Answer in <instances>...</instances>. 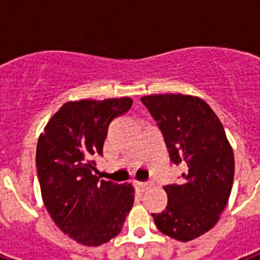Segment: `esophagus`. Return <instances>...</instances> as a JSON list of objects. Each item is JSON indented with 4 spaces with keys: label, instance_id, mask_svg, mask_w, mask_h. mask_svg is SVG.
<instances>
[{
    "label": "esophagus",
    "instance_id": "esophagus-1",
    "mask_svg": "<svg viewBox=\"0 0 260 260\" xmlns=\"http://www.w3.org/2000/svg\"><path fill=\"white\" fill-rule=\"evenodd\" d=\"M152 181H148V182H137V187L141 191H146V190H148L152 186Z\"/></svg>",
    "mask_w": 260,
    "mask_h": 260
}]
</instances>
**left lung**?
I'll list each match as a JSON object with an SVG mask.
<instances>
[{
  "label": "left lung",
  "instance_id": "left-lung-1",
  "mask_svg": "<svg viewBox=\"0 0 260 260\" xmlns=\"http://www.w3.org/2000/svg\"><path fill=\"white\" fill-rule=\"evenodd\" d=\"M141 102L161 130L171 162L183 168L180 182L164 186L165 210L152 217L161 233L187 242L213 228L228 203L233 151L220 119L202 99L165 93Z\"/></svg>",
  "mask_w": 260,
  "mask_h": 260
}]
</instances>
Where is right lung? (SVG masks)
I'll return each mask as SVG.
<instances>
[{
  "instance_id": "obj_1",
  "label": "right lung",
  "mask_w": 260,
  "mask_h": 260,
  "mask_svg": "<svg viewBox=\"0 0 260 260\" xmlns=\"http://www.w3.org/2000/svg\"><path fill=\"white\" fill-rule=\"evenodd\" d=\"M133 105L130 98L69 102L49 119L36 148L45 208L56 225L84 246H100L121 232L134 187L99 180L108 127Z\"/></svg>"
}]
</instances>
